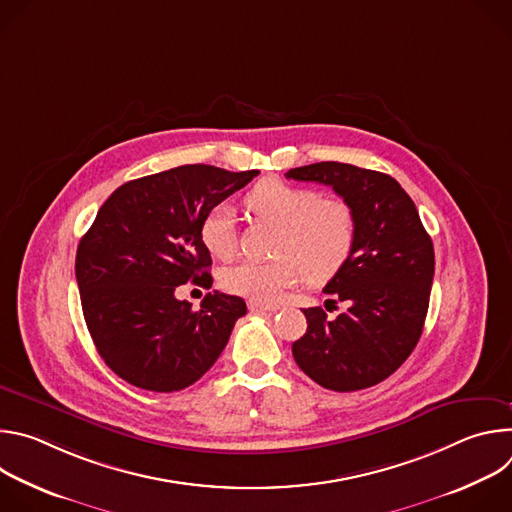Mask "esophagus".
<instances>
[{
	"label": "esophagus",
	"instance_id": "obj_1",
	"mask_svg": "<svg viewBox=\"0 0 512 512\" xmlns=\"http://www.w3.org/2000/svg\"><path fill=\"white\" fill-rule=\"evenodd\" d=\"M247 306L253 312H277L279 310L277 304H267V302H257V300H249Z\"/></svg>",
	"mask_w": 512,
	"mask_h": 512
}]
</instances>
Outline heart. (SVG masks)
Wrapping results in <instances>:
<instances>
[{
    "mask_svg": "<svg viewBox=\"0 0 512 512\" xmlns=\"http://www.w3.org/2000/svg\"><path fill=\"white\" fill-rule=\"evenodd\" d=\"M249 210L279 227L275 261L243 259L221 271V285L257 302H273L281 291L332 279L350 259L356 218L344 200L322 198L316 190L281 180L259 182L245 198ZM200 241L216 259L235 251V221L227 204L210 208L200 223Z\"/></svg>",
    "mask_w": 512,
    "mask_h": 512,
    "instance_id": "1",
    "label": "heart"
}]
</instances>
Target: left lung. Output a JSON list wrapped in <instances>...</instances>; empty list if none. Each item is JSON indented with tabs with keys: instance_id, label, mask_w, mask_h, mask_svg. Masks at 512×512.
Masks as SVG:
<instances>
[{
	"instance_id": "obj_1",
	"label": "left lung",
	"mask_w": 512,
	"mask_h": 512,
	"mask_svg": "<svg viewBox=\"0 0 512 512\" xmlns=\"http://www.w3.org/2000/svg\"><path fill=\"white\" fill-rule=\"evenodd\" d=\"M285 176L332 186L356 218L350 259L324 287L328 302H344L348 310L334 320L322 308L304 310L308 330L291 352L324 389L373 387L401 367L423 332L433 243L409 194L383 172L320 162Z\"/></svg>"
}]
</instances>
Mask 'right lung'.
Listing matches in <instances>:
<instances>
[{"label":"right lung","instance_id":"add662e5","mask_svg":"<svg viewBox=\"0 0 512 512\" xmlns=\"http://www.w3.org/2000/svg\"><path fill=\"white\" fill-rule=\"evenodd\" d=\"M259 172L192 164L119 186L77 249V283L91 338L107 367L145 391L196 383L225 350L243 298L206 294L200 310L176 298L188 281L210 287L204 214Z\"/></svg>","mask_w":512,"mask_h":512}]
</instances>
